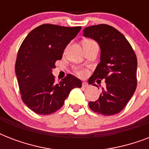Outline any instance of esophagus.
<instances>
[{
  "label": "esophagus",
  "instance_id": "obj_1",
  "mask_svg": "<svg viewBox=\"0 0 149 149\" xmlns=\"http://www.w3.org/2000/svg\"><path fill=\"white\" fill-rule=\"evenodd\" d=\"M82 86H83V87H88V84L87 83H86V82H84L83 83V84H82Z\"/></svg>",
  "mask_w": 149,
  "mask_h": 149
}]
</instances>
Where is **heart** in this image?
Here are the masks:
<instances>
[{
	"label": "heart",
	"mask_w": 149,
	"mask_h": 149,
	"mask_svg": "<svg viewBox=\"0 0 149 149\" xmlns=\"http://www.w3.org/2000/svg\"><path fill=\"white\" fill-rule=\"evenodd\" d=\"M84 43H95V42H93L92 40H85ZM76 72H77V75H79V77H84L86 74V71L84 69H77Z\"/></svg>",
	"instance_id": "b5f03b06"
}]
</instances>
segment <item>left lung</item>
Instances as JSON below:
<instances>
[{
  "label": "left lung",
  "mask_w": 149,
  "mask_h": 149,
  "mask_svg": "<svg viewBox=\"0 0 149 149\" xmlns=\"http://www.w3.org/2000/svg\"><path fill=\"white\" fill-rule=\"evenodd\" d=\"M84 36L97 41L101 50L100 62L89 81L97 86L95 81L106 83L99 99L89 102V107L96 113L114 115L125 108L136 90V55L124 35L108 24L86 27Z\"/></svg>",
  "instance_id": "left-lung-1"
}]
</instances>
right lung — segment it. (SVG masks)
Wrapping results in <instances>:
<instances>
[{"label":"right lung","instance_id":"obj_1","mask_svg":"<svg viewBox=\"0 0 149 149\" xmlns=\"http://www.w3.org/2000/svg\"><path fill=\"white\" fill-rule=\"evenodd\" d=\"M81 27L44 24L33 29L22 42L15 63V72L22 99L38 114H50L63 106L70 92L80 88V79L71 74L55 83L52 73L62 58L66 45Z\"/></svg>","mask_w":149,"mask_h":149}]
</instances>
